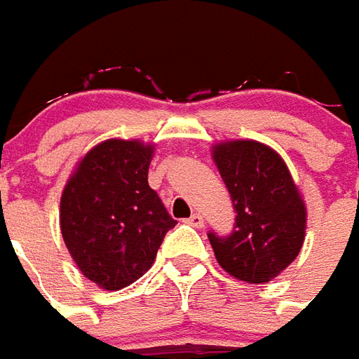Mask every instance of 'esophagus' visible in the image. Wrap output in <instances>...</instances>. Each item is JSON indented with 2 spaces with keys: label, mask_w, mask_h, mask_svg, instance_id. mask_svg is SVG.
I'll return each instance as SVG.
<instances>
[{
  "label": "esophagus",
  "mask_w": 359,
  "mask_h": 359,
  "mask_svg": "<svg viewBox=\"0 0 359 359\" xmlns=\"http://www.w3.org/2000/svg\"><path fill=\"white\" fill-rule=\"evenodd\" d=\"M187 224H191L193 228H205V220H203V216L195 212L187 218Z\"/></svg>",
  "instance_id": "34e87169"
}]
</instances>
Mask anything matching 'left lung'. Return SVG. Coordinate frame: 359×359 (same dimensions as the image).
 Wrapping results in <instances>:
<instances>
[{
    "instance_id": "1",
    "label": "left lung",
    "mask_w": 359,
    "mask_h": 359,
    "mask_svg": "<svg viewBox=\"0 0 359 359\" xmlns=\"http://www.w3.org/2000/svg\"><path fill=\"white\" fill-rule=\"evenodd\" d=\"M212 160L236 210L230 236L208 233L218 265L249 284H265L299 255L307 212L288 166L257 141L212 147Z\"/></svg>"
}]
</instances>
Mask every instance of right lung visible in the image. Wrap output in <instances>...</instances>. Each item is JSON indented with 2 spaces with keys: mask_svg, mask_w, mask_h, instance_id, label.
Returning <instances> with one entry per match:
<instances>
[{
  "mask_svg": "<svg viewBox=\"0 0 359 359\" xmlns=\"http://www.w3.org/2000/svg\"><path fill=\"white\" fill-rule=\"evenodd\" d=\"M152 154V144L108 139L86 152L62 193L63 241L79 271L104 290L141 278L177 224L149 185Z\"/></svg>",
  "mask_w": 359,
  "mask_h": 359,
  "instance_id": "right-lung-1",
  "label": "right lung"
}]
</instances>
